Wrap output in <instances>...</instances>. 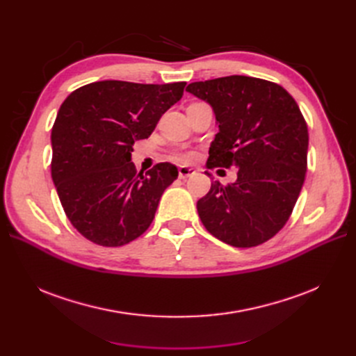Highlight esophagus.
I'll list each match as a JSON object with an SVG mask.
<instances>
[{"instance_id":"esophagus-1","label":"esophagus","mask_w":356,"mask_h":356,"mask_svg":"<svg viewBox=\"0 0 356 356\" xmlns=\"http://www.w3.org/2000/svg\"><path fill=\"white\" fill-rule=\"evenodd\" d=\"M178 174H179V178H188L191 175L196 174V170L193 168H188V166H179L178 168Z\"/></svg>"}]
</instances>
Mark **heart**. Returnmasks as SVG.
I'll return each instance as SVG.
<instances>
[{
  "instance_id": "b5f03b06",
  "label": "heart",
  "mask_w": 356,
  "mask_h": 356,
  "mask_svg": "<svg viewBox=\"0 0 356 356\" xmlns=\"http://www.w3.org/2000/svg\"><path fill=\"white\" fill-rule=\"evenodd\" d=\"M193 157H195V154H193L191 152H181V153L174 154V159L178 160V161H188V160H191Z\"/></svg>"
}]
</instances>
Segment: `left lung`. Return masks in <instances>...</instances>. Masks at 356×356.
<instances>
[{
  "mask_svg": "<svg viewBox=\"0 0 356 356\" xmlns=\"http://www.w3.org/2000/svg\"><path fill=\"white\" fill-rule=\"evenodd\" d=\"M186 90L212 106L218 124L207 166L238 168L234 182L215 181L197 200L203 225L236 248L272 239L306 177L309 134L297 102L279 84L246 75L196 81Z\"/></svg>",
  "mask_w": 356,
  "mask_h": 356,
  "instance_id": "left-lung-1",
  "label": "left lung"
}]
</instances>
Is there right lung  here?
<instances>
[{"instance_id": "add662e5", "label": "right lung", "mask_w": 356, "mask_h": 356, "mask_svg": "<svg viewBox=\"0 0 356 356\" xmlns=\"http://www.w3.org/2000/svg\"><path fill=\"white\" fill-rule=\"evenodd\" d=\"M184 88V81L104 80L74 90L60 105L51 129V179L68 220L86 239L122 246L149 227L178 169L165 161L136 174L132 145L152 135Z\"/></svg>"}]
</instances>
